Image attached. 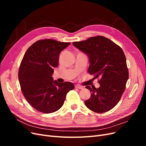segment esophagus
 <instances>
[{
  "label": "esophagus",
  "mask_w": 146,
  "mask_h": 146,
  "mask_svg": "<svg viewBox=\"0 0 146 146\" xmlns=\"http://www.w3.org/2000/svg\"><path fill=\"white\" fill-rule=\"evenodd\" d=\"M75 88H78V89H80V90H82V89H83V86H80V85H78L75 86Z\"/></svg>",
  "instance_id": "esophagus-1"
}]
</instances>
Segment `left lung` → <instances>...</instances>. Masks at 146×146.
<instances>
[{
    "label": "left lung",
    "instance_id": "left-lung-1",
    "mask_svg": "<svg viewBox=\"0 0 146 146\" xmlns=\"http://www.w3.org/2000/svg\"><path fill=\"white\" fill-rule=\"evenodd\" d=\"M73 45L89 56V74L100 78L99 88L86 86L91 92V98L85 101L86 106L99 113L111 110L120 100L129 78L126 58L121 47L102 36L74 42Z\"/></svg>",
    "mask_w": 146,
    "mask_h": 146
}]
</instances>
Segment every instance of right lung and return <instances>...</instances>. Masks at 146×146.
<instances>
[{
	"instance_id": "obj_1",
	"label": "right lung",
	"mask_w": 146,
	"mask_h": 146,
	"mask_svg": "<svg viewBox=\"0 0 146 146\" xmlns=\"http://www.w3.org/2000/svg\"><path fill=\"white\" fill-rule=\"evenodd\" d=\"M70 44L41 39L25 53L19 69V81L25 99L38 111L51 113L58 110L68 92L74 89L72 83H58L52 77L60 52Z\"/></svg>"
}]
</instances>
